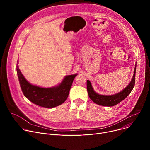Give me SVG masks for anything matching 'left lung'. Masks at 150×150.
Returning a JSON list of instances; mask_svg holds the SVG:
<instances>
[{"label": "left lung", "mask_w": 150, "mask_h": 150, "mask_svg": "<svg viewBox=\"0 0 150 150\" xmlns=\"http://www.w3.org/2000/svg\"><path fill=\"white\" fill-rule=\"evenodd\" d=\"M135 72H136V66L135 67L134 75L132 79L127 86L123 89L120 93L113 95L110 96H105V95H100L96 93L92 87L91 82L89 80L87 81V91L88 93V96L90 99L94 102L95 103L103 106H113L120 101L123 100L127 96L129 95L132 91V89L134 87L135 82Z\"/></svg>", "instance_id": "obj_1"}]
</instances>
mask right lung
<instances>
[{
  "instance_id": "1",
  "label": "right lung",
  "mask_w": 150,
  "mask_h": 150,
  "mask_svg": "<svg viewBox=\"0 0 150 150\" xmlns=\"http://www.w3.org/2000/svg\"><path fill=\"white\" fill-rule=\"evenodd\" d=\"M16 72L24 96L34 104L46 108H54L66 101L73 81L77 75L76 74L65 76L61 83L56 86L42 88L28 82L20 71L18 65L16 66Z\"/></svg>"
}]
</instances>
